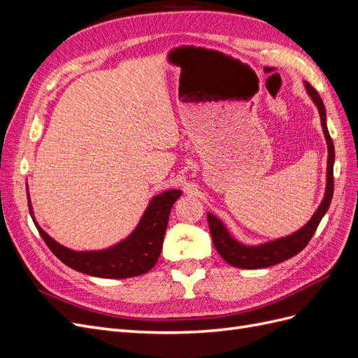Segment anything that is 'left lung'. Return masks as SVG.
<instances>
[{"instance_id": "left-lung-1", "label": "left lung", "mask_w": 358, "mask_h": 358, "mask_svg": "<svg viewBox=\"0 0 358 358\" xmlns=\"http://www.w3.org/2000/svg\"><path fill=\"white\" fill-rule=\"evenodd\" d=\"M305 85H306V91L312 99V101L315 103L318 107L322 131H324V136H326V142H327V148H329L326 196H324L320 208L317 209L315 213H313L309 222L305 227H301L299 231L292 233L287 237H280V239H276L272 242L258 245V246H246V245H242L237 241H234L230 236V233L227 231L224 224L218 218H216L215 215L208 213L209 230H210L212 241H213L216 251H218L220 255L224 258V262H227L234 267L264 268V267L275 266L278 263H282V262H285V259L297 255L300 251H303V248L309 243L313 233H315L318 229L322 216L326 215V212L330 208V203L333 199V191H334V179H333L334 145H333V140H331V137L329 134V129H327L326 107H324L321 96L317 92V90L313 88V86H310L309 83H305Z\"/></svg>"}]
</instances>
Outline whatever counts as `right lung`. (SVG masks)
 Returning <instances> with one entry per match:
<instances>
[{"mask_svg": "<svg viewBox=\"0 0 358 358\" xmlns=\"http://www.w3.org/2000/svg\"><path fill=\"white\" fill-rule=\"evenodd\" d=\"M180 194L182 191L179 189H169L158 194L157 197L150 200L136 230L125 241L109 249H104V251H71L43 231L36 220L32 221H34L41 239L66 266L96 278H133L149 272L158 262L171 206L180 197ZM28 206L29 212L32 213L29 201Z\"/></svg>", "mask_w": 358, "mask_h": 358, "instance_id": "right-lung-1", "label": "right lung"}]
</instances>
